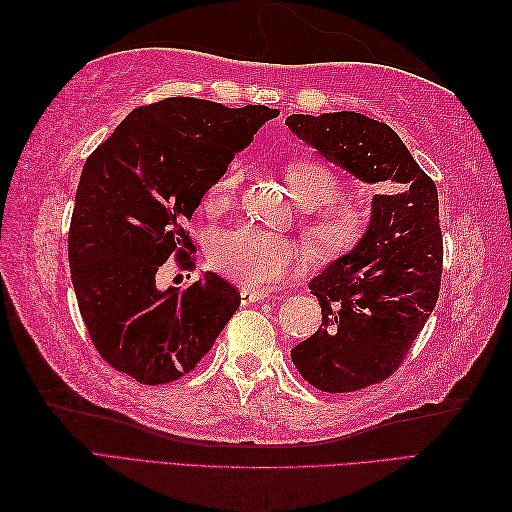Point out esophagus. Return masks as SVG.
<instances>
[{"instance_id":"1","label":"esophagus","mask_w":512,"mask_h":512,"mask_svg":"<svg viewBox=\"0 0 512 512\" xmlns=\"http://www.w3.org/2000/svg\"><path fill=\"white\" fill-rule=\"evenodd\" d=\"M265 297H269V294L262 292V290L241 288V303H243V305H250V303H256V301H262Z\"/></svg>"}]
</instances>
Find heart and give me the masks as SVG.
Here are the masks:
<instances>
[{
	"instance_id": "1",
	"label": "heart",
	"mask_w": 512,
	"mask_h": 512,
	"mask_svg": "<svg viewBox=\"0 0 512 512\" xmlns=\"http://www.w3.org/2000/svg\"><path fill=\"white\" fill-rule=\"evenodd\" d=\"M282 175L292 196L305 209L327 205L339 192V181L329 166L312 158L292 160ZM241 173L230 166L222 177L211 183L205 194V211L220 215L232 207ZM367 213L356 205H329L305 222V235L318 256H342L354 250L365 235ZM307 245L294 239L271 235L258 228H239L224 235L211 247L209 265L226 280L245 288L271 290L307 262Z\"/></svg>"
}]
</instances>
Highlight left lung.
I'll return each mask as SVG.
<instances>
[{
  "label": "left lung",
  "mask_w": 512,
  "mask_h": 512,
  "mask_svg": "<svg viewBox=\"0 0 512 512\" xmlns=\"http://www.w3.org/2000/svg\"><path fill=\"white\" fill-rule=\"evenodd\" d=\"M286 126L322 158L378 183L363 239L309 282L320 329L290 350L324 393L389 378L436 307L442 277L438 190L393 128L361 113L290 115Z\"/></svg>",
  "instance_id": "8db88e82"
}]
</instances>
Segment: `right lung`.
<instances>
[{
	"label": "right lung",
	"mask_w": 512,
	"mask_h": 512,
	"mask_svg": "<svg viewBox=\"0 0 512 512\" xmlns=\"http://www.w3.org/2000/svg\"><path fill=\"white\" fill-rule=\"evenodd\" d=\"M277 108L198 98L138 106L87 158L68 237L72 286L102 359L141 384L192 371L241 297L218 273L158 288L170 256L192 269L185 222Z\"/></svg>",
	"instance_id": "obj_1"
}]
</instances>
